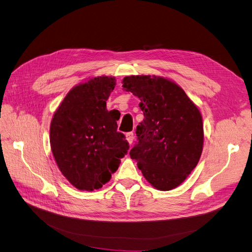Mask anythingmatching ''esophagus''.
Returning a JSON list of instances; mask_svg holds the SVG:
<instances>
[{
	"mask_svg": "<svg viewBox=\"0 0 252 252\" xmlns=\"http://www.w3.org/2000/svg\"><path fill=\"white\" fill-rule=\"evenodd\" d=\"M133 139H134L133 132H128V133H126V140H127V142H128L129 144H130V145L133 143Z\"/></svg>",
	"mask_w": 252,
	"mask_h": 252,
	"instance_id": "obj_1",
	"label": "esophagus"
}]
</instances>
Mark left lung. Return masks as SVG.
I'll return each instance as SVG.
<instances>
[{
	"label": "left lung",
	"instance_id": "obj_1",
	"mask_svg": "<svg viewBox=\"0 0 252 252\" xmlns=\"http://www.w3.org/2000/svg\"><path fill=\"white\" fill-rule=\"evenodd\" d=\"M123 89L138 96L144 120L136 126L138 144L129 155L155 188L168 191L195 168L203 151L199 108L177 83L156 75H129Z\"/></svg>",
	"mask_w": 252,
	"mask_h": 252
}]
</instances>
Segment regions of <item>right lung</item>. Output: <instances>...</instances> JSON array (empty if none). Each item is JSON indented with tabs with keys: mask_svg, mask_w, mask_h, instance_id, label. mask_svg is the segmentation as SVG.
<instances>
[{
	"mask_svg": "<svg viewBox=\"0 0 252 252\" xmlns=\"http://www.w3.org/2000/svg\"><path fill=\"white\" fill-rule=\"evenodd\" d=\"M114 77H95L66 94L50 124V147L59 169L79 190L93 191L109 182L129 149L118 132L117 113L106 108Z\"/></svg>",
	"mask_w": 252,
	"mask_h": 252,
	"instance_id": "add662e5",
	"label": "right lung"
}]
</instances>
